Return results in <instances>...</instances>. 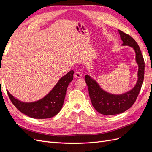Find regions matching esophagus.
<instances>
[{"instance_id": "obj_1", "label": "esophagus", "mask_w": 152, "mask_h": 152, "mask_svg": "<svg viewBox=\"0 0 152 152\" xmlns=\"http://www.w3.org/2000/svg\"><path fill=\"white\" fill-rule=\"evenodd\" d=\"M74 77L75 79H80V78L82 77V74L80 73V72H75L74 73Z\"/></svg>"}]
</instances>
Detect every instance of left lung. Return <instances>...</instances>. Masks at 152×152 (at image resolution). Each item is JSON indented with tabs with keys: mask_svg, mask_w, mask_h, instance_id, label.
<instances>
[{
	"mask_svg": "<svg viewBox=\"0 0 152 152\" xmlns=\"http://www.w3.org/2000/svg\"><path fill=\"white\" fill-rule=\"evenodd\" d=\"M118 32L123 42L122 45L132 48L136 53V61L138 65L137 81L131 90L122 94H113L104 91L93 78L86 75L85 80L92 104L96 111L104 115L119 114L130 108L136 102L144 80L145 61L139 45L129 35L119 30Z\"/></svg>",
	"mask_w": 152,
	"mask_h": 152,
	"instance_id": "1",
	"label": "left lung"
}]
</instances>
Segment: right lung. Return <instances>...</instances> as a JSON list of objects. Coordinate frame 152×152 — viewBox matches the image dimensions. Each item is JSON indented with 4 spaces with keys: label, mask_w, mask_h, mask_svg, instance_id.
Wrapping results in <instances>:
<instances>
[{
    "label": "right lung",
    "mask_w": 152,
    "mask_h": 152,
    "mask_svg": "<svg viewBox=\"0 0 152 152\" xmlns=\"http://www.w3.org/2000/svg\"><path fill=\"white\" fill-rule=\"evenodd\" d=\"M73 73L74 72L71 70L62 77L45 97L37 102H22L16 99L8 91L7 93L12 104L26 115L39 119L51 118L60 112L65 100L68 86L73 80Z\"/></svg>",
    "instance_id": "obj_1"
}]
</instances>
